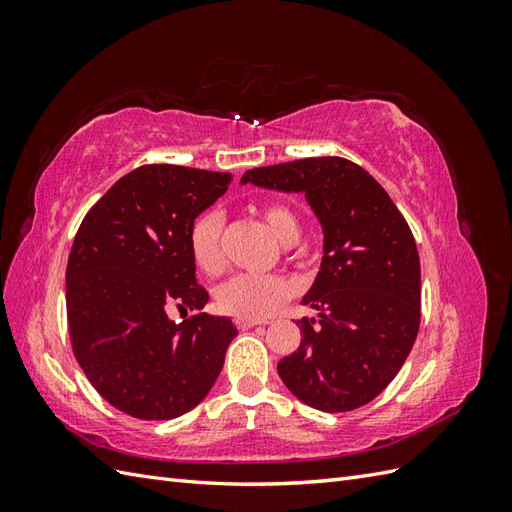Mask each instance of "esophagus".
<instances>
[{"label":"esophagus","instance_id":"1","mask_svg":"<svg viewBox=\"0 0 512 512\" xmlns=\"http://www.w3.org/2000/svg\"><path fill=\"white\" fill-rule=\"evenodd\" d=\"M235 324H237V327H239L241 331H245V329L258 327V324H267V320H247V318H237V320H235Z\"/></svg>","mask_w":512,"mask_h":512}]
</instances>
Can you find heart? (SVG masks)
I'll list each match as a JSON object with an SVG mask.
<instances>
[{
    "label": "heart",
    "instance_id": "heart-1",
    "mask_svg": "<svg viewBox=\"0 0 512 512\" xmlns=\"http://www.w3.org/2000/svg\"><path fill=\"white\" fill-rule=\"evenodd\" d=\"M262 220L273 230V235L284 245H294L301 237V220L292 207L286 203H267L260 207ZM224 215L218 209L200 213L190 228V256L194 267L205 275H218L224 271ZM290 284L277 275H252L241 273L230 277L215 290V303L222 312L260 320L275 312L277 307L288 301Z\"/></svg>",
    "mask_w": 512,
    "mask_h": 512
}]
</instances>
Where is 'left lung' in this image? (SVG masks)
<instances>
[{"label": "left lung", "instance_id": "1", "mask_svg": "<svg viewBox=\"0 0 512 512\" xmlns=\"http://www.w3.org/2000/svg\"><path fill=\"white\" fill-rule=\"evenodd\" d=\"M241 183L303 192L324 232V256L299 320L301 344L277 374L303 404L348 412L378 397L408 359L421 324V262L404 215L365 168L303 158L252 168Z\"/></svg>", "mask_w": 512, "mask_h": 512}]
</instances>
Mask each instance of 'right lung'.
<instances>
[{"label":"right lung","instance_id":"add662e5","mask_svg":"<svg viewBox=\"0 0 512 512\" xmlns=\"http://www.w3.org/2000/svg\"><path fill=\"white\" fill-rule=\"evenodd\" d=\"M230 173L145 164L91 207L66 269L68 329L94 389L143 421H168L207 397L237 335L230 318L203 309L209 292L190 256L194 220L218 200Z\"/></svg>","mask_w":512,"mask_h":512}]
</instances>
